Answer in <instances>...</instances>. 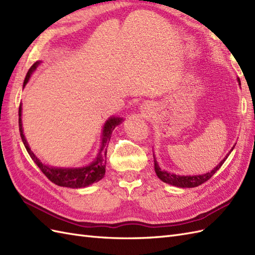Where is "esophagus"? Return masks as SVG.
<instances>
[{
	"label": "esophagus",
	"mask_w": 255,
	"mask_h": 255,
	"mask_svg": "<svg viewBox=\"0 0 255 255\" xmlns=\"http://www.w3.org/2000/svg\"><path fill=\"white\" fill-rule=\"evenodd\" d=\"M151 107H149V105H144V108H142L141 111H144V113H148L149 109H150Z\"/></svg>",
	"instance_id": "esophagus-1"
}]
</instances>
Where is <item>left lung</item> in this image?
<instances>
[{"instance_id": "8db88e82", "label": "left lung", "mask_w": 255, "mask_h": 255, "mask_svg": "<svg viewBox=\"0 0 255 255\" xmlns=\"http://www.w3.org/2000/svg\"><path fill=\"white\" fill-rule=\"evenodd\" d=\"M238 81H239V83H240V80H238ZM234 147L232 148V150L234 149ZM231 151H229V153H231ZM229 153L227 154L225 159H223L221 162L217 164L216 167H214V170H212L211 172L207 173V174H203V175L179 176V175H176V174H171V173H167L165 171H161V169H160L158 163H157L156 159H154V157H153V159H154V171H156L157 175L161 179V181L166 183V184H170V185H173V186H177V187H183V188H186V187H188V188L197 187V186H199V185H201L203 183H206L208 179H210L211 177H212L215 174V172L220 169V167L223 165V163L225 162V160L229 156Z\"/></svg>"}]
</instances>
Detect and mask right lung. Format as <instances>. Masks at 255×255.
Here are the masks:
<instances>
[{
    "label": "right lung",
    "mask_w": 255,
    "mask_h": 255,
    "mask_svg": "<svg viewBox=\"0 0 255 255\" xmlns=\"http://www.w3.org/2000/svg\"><path fill=\"white\" fill-rule=\"evenodd\" d=\"M39 65V61H36L27 72L26 79L23 81V86L27 84L29 81V78L31 73L34 71V69ZM19 119H18V123H19V131L20 136L24 147H26L28 153L30 154L31 159H32L35 164L40 167V170L44 173V175L51 181L52 183L63 186V187H69V188H83L86 187L93 183H96L104 177L105 175V166H106V156H107V147L108 142L111 137V133L115 129L117 126L122 122L121 118H110V119L106 122L104 127L103 131V139H102V147L99 150L98 156L96 160L92 164L80 167V169H57V167H51L48 165H44L41 161L34 156V153L31 151V149L28 146V142L24 138V135L22 132V126H21V105L19 106Z\"/></svg>",
    "instance_id": "1"
}]
</instances>
